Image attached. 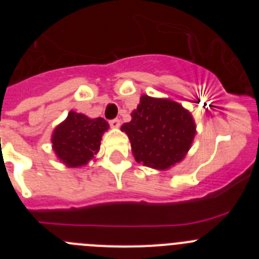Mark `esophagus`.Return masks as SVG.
I'll return each instance as SVG.
<instances>
[{
  "instance_id": "34e87169",
  "label": "esophagus",
  "mask_w": 259,
  "mask_h": 259,
  "mask_svg": "<svg viewBox=\"0 0 259 259\" xmlns=\"http://www.w3.org/2000/svg\"><path fill=\"white\" fill-rule=\"evenodd\" d=\"M110 125H111V127H114V128H118L119 125H120V120H119L118 118H115V119H111V120H110Z\"/></svg>"
}]
</instances>
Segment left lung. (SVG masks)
Segmentation results:
<instances>
[{"mask_svg":"<svg viewBox=\"0 0 259 259\" xmlns=\"http://www.w3.org/2000/svg\"><path fill=\"white\" fill-rule=\"evenodd\" d=\"M131 116L120 130L130 137L139 163L166 170L182 161L191 148L196 124L178 102L143 96Z\"/></svg>","mask_w":259,"mask_h":259,"instance_id":"obj_1","label":"left lung"}]
</instances>
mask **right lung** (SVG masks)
I'll return each instance as SVG.
<instances>
[{
    "instance_id": "right-lung-1",
    "label": "right lung",
    "mask_w": 259,
    "mask_h": 259,
    "mask_svg": "<svg viewBox=\"0 0 259 259\" xmlns=\"http://www.w3.org/2000/svg\"><path fill=\"white\" fill-rule=\"evenodd\" d=\"M107 128L109 124L104 118L91 119L70 111L65 122L54 130L53 149L67 166H83L100 150L102 134Z\"/></svg>"
}]
</instances>
